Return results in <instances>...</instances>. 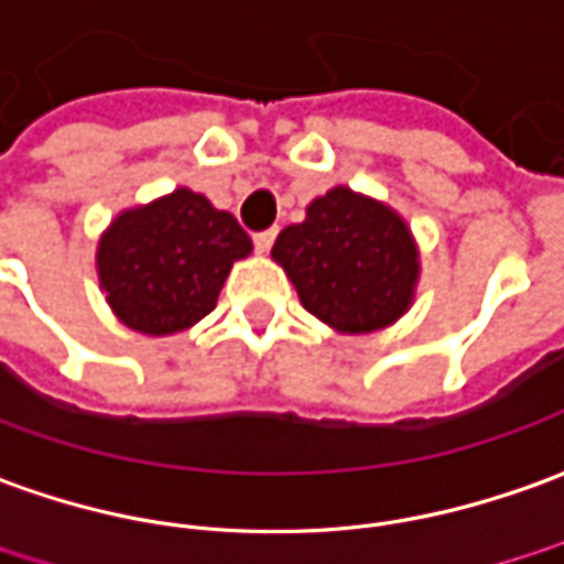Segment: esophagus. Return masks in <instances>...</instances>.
<instances>
[{
	"mask_svg": "<svg viewBox=\"0 0 564 564\" xmlns=\"http://www.w3.org/2000/svg\"><path fill=\"white\" fill-rule=\"evenodd\" d=\"M275 227H270V230H260V232H254V248H258L260 254H267V251H270V248H273V242H275Z\"/></svg>",
	"mask_w": 564,
	"mask_h": 564,
	"instance_id": "1",
	"label": "esophagus"
}]
</instances>
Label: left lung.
I'll use <instances>...</instances> for the list:
<instances>
[{
	"label": "left lung",
	"mask_w": 564,
	"mask_h": 564,
	"mask_svg": "<svg viewBox=\"0 0 564 564\" xmlns=\"http://www.w3.org/2000/svg\"><path fill=\"white\" fill-rule=\"evenodd\" d=\"M273 258L291 275L301 304L349 334L399 319L417 282L405 220L347 186H334L306 208V220L279 232Z\"/></svg>",
	"instance_id": "8db88e82"
}]
</instances>
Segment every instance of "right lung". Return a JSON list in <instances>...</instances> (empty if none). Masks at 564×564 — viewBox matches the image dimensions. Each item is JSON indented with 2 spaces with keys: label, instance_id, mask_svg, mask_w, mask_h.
I'll return each mask as SVG.
<instances>
[{
  "label": "right lung",
  "instance_id": "add662e5",
  "mask_svg": "<svg viewBox=\"0 0 564 564\" xmlns=\"http://www.w3.org/2000/svg\"><path fill=\"white\" fill-rule=\"evenodd\" d=\"M248 251L251 239L230 212L174 189L112 220L97 248V273L128 328L162 337L208 316L232 260Z\"/></svg>",
  "mask_w": 564,
  "mask_h": 564
}]
</instances>
